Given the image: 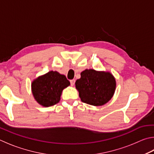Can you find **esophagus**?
<instances>
[{"label":"esophagus","instance_id":"34e87169","mask_svg":"<svg viewBox=\"0 0 154 154\" xmlns=\"http://www.w3.org/2000/svg\"><path fill=\"white\" fill-rule=\"evenodd\" d=\"M70 83H71V85L72 86H73L75 85V79H71L70 80Z\"/></svg>","mask_w":154,"mask_h":154}]
</instances>
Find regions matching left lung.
I'll use <instances>...</instances> for the list:
<instances>
[{
  "label": "left lung",
  "instance_id": "obj_1",
  "mask_svg": "<svg viewBox=\"0 0 154 154\" xmlns=\"http://www.w3.org/2000/svg\"><path fill=\"white\" fill-rule=\"evenodd\" d=\"M81 100L92 106H102L113 96L116 81L108 72L86 69L81 72V78L75 82Z\"/></svg>",
  "mask_w": 154,
  "mask_h": 154
}]
</instances>
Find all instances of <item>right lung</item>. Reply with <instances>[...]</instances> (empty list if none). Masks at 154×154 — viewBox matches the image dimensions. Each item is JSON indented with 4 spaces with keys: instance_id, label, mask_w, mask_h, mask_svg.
<instances>
[{
    "instance_id": "add662e5",
    "label": "right lung",
    "mask_w": 154,
    "mask_h": 154,
    "mask_svg": "<svg viewBox=\"0 0 154 154\" xmlns=\"http://www.w3.org/2000/svg\"><path fill=\"white\" fill-rule=\"evenodd\" d=\"M69 85V81L65 75L52 71L33 81L32 83V93L39 104L48 107L60 101L63 89Z\"/></svg>"
}]
</instances>
